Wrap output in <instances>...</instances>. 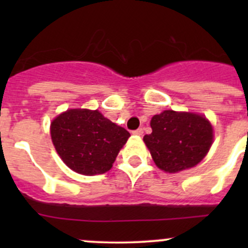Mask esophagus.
Here are the masks:
<instances>
[{"instance_id":"esophagus-1","label":"esophagus","mask_w":248,"mask_h":248,"mask_svg":"<svg viewBox=\"0 0 248 248\" xmlns=\"http://www.w3.org/2000/svg\"><path fill=\"white\" fill-rule=\"evenodd\" d=\"M142 133H144V129L142 128H138V129H136V131H133L134 136L140 137V136H142Z\"/></svg>"}]
</instances>
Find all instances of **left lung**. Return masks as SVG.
I'll return each instance as SVG.
<instances>
[{"label":"left lung","instance_id":"8db88e82","mask_svg":"<svg viewBox=\"0 0 248 248\" xmlns=\"http://www.w3.org/2000/svg\"><path fill=\"white\" fill-rule=\"evenodd\" d=\"M151 134L144 137L152 159L162 170L177 172L197 166L206 156L214 129L205 116L164 110L151 119Z\"/></svg>","mask_w":248,"mask_h":248}]
</instances>
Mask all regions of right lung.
Segmentation results:
<instances>
[{
	"label": "right lung",
	"instance_id": "obj_1",
	"mask_svg": "<svg viewBox=\"0 0 248 248\" xmlns=\"http://www.w3.org/2000/svg\"><path fill=\"white\" fill-rule=\"evenodd\" d=\"M52 144L68 168L78 174H104L131 134L98 110L69 109L50 124Z\"/></svg>",
	"mask_w": 248,
	"mask_h": 248
}]
</instances>
